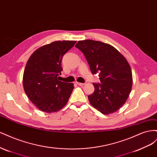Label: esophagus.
I'll list each match as a JSON object with an SVG mask.
<instances>
[{"mask_svg":"<svg viewBox=\"0 0 157 157\" xmlns=\"http://www.w3.org/2000/svg\"><path fill=\"white\" fill-rule=\"evenodd\" d=\"M76 83H77L78 85H79V86H84V83H80V82H76Z\"/></svg>","mask_w":157,"mask_h":157,"instance_id":"obj_1","label":"esophagus"}]
</instances>
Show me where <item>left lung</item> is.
Returning a JSON list of instances; mask_svg holds the SVG:
<instances>
[{
    "label": "left lung",
    "mask_w": 157,
    "mask_h": 157,
    "mask_svg": "<svg viewBox=\"0 0 157 157\" xmlns=\"http://www.w3.org/2000/svg\"><path fill=\"white\" fill-rule=\"evenodd\" d=\"M84 54L92 74L99 73L101 84L94 83V92L88 96L90 104L104 115L117 111L132 90L130 64L113 46L100 41L84 40L75 45Z\"/></svg>",
    "instance_id": "1"
}]
</instances>
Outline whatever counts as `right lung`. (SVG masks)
<instances>
[{"label": "right lung", "instance_id": "obj_1", "mask_svg": "<svg viewBox=\"0 0 157 157\" xmlns=\"http://www.w3.org/2000/svg\"><path fill=\"white\" fill-rule=\"evenodd\" d=\"M76 43L74 40L55 41L40 47L28 59L23 75V89L40 111H59L67 104L73 83L59 80L63 56Z\"/></svg>", "mask_w": 157, "mask_h": 157}]
</instances>
